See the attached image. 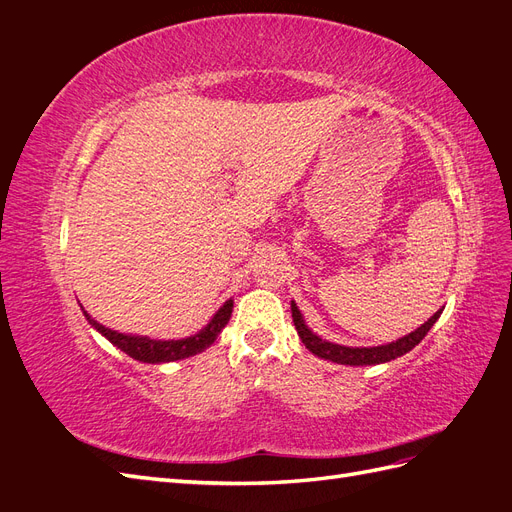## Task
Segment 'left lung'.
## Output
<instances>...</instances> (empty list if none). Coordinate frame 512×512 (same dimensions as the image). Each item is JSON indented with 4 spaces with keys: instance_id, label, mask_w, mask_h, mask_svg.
Listing matches in <instances>:
<instances>
[{
    "instance_id": "1",
    "label": "left lung",
    "mask_w": 512,
    "mask_h": 512,
    "mask_svg": "<svg viewBox=\"0 0 512 512\" xmlns=\"http://www.w3.org/2000/svg\"><path fill=\"white\" fill-rule=\"evenodd\" d=\"M292 309V322L294 327H297V333L301 337V342L305 344V348L309 352H314L320 359H327L339 365H378V363H386V361H393L397 356L410 352L414 346L421 344V339L429 333V329L436 324V320L440 318V312L433 314L425 324H421L416 331L408 333L406 337L397 339V342H391L386 346H374V348H350V346H339V344H331L327 339L318 337L312 329L307 327L297 303H290Z\"/></svg>"
}]
</instances>
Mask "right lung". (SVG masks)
<instances>
[{
	"mask_svg": "<svg viewBox=\"0 0 512 512\" xmlns=\"http://www.w3.org/2000/svg\"><path fill=\"white\" fill-rule=\"evenodd\" d=\"M83 314L89 320L91 327L100 331L108 342L126 352L128 356H132V359L143 361V363H170V361H181V359H188L192 354L203 352L215 342V339H218V335L230 320L232 299H228L218 312H215V316L209 320V324L203 331H198L196 335L185 337V339H149L143 335L117 333L91 318L87 312Z\"/></svg>",
	"mask_w": 512,
	"mask_h": 512,
	"instance_id": "obj_1",
	"label": "right lung"
}]
</instances>
